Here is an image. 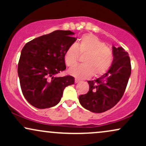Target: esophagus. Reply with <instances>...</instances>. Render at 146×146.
Here are the masks:
<instances>
[{
  "label": "esophagus",
  "mask_w": 146,
  "mask_h": 146,
  "mask_svg": "<svg viewBox=\"0 0 146 146\" xmlns=\"http://www.w3.org/2000/svg\"><path fill=\"white\" fill-rule=\"evenodd\" d=\"M79 82H80V80H78V79H75V84H78Z\"/></svg>",
  "instance_id": "esophagus-1"
}]
</instances>
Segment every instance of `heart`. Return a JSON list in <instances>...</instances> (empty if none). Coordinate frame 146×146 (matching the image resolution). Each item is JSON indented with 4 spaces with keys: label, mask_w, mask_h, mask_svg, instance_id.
<instances>
[{
    "label": "heart",
    "mask_w": 146,
    "mask_h": 146,
    "mask_svg": "<svg viewBox=\"0 0 146 146\" xmlns=\"http://www.w3.org/2000/svg\"><path fill=\"white\" fill-rule=\"evenodd\" d=\"M79 54L85 56L83 65L68 70V74L79 80L89 78L93 74L100 77L109 71L113 62V53L105 43L94 35L85 34L78 44H73L66 49L64 61L69 67L75 66Z\"/></svg>",
    "instance_id": "1"
}]
</instances>
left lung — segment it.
Returning a JSON list of instances; mask_svg holds the SVG:
<instances>
[{"instance_id": "8db88e82", "label": "left lung", "mask_w": 146, "mask_h": 146, "mask_svg": "<svg viewBox=\"0 0 146 146\" xmlns=\"http://www.w3.org/2000/svg\"><path fill=\"white\" fill-rule=\"evenodd\" d=\"M113 62L109 71L95 80L88 81L89 90L79 96L84 108L100 113L110 109L121 100L131 74L128 52L122 47L113 46Z\"/></svg>"}]
</instances>
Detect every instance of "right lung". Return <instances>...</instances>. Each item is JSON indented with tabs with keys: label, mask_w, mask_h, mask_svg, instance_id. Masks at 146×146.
<instances>
[{
	"label": "right lung",
	"mask_w": 146,
	"mask_h": 146,
	"mask_svg": "<svg viewBox=\"0 0 146 146\" xmlns=\"http://www.w3.org/2000/svg\"><path fill=\"white\" fill-rule=\"evenodd\" d=\"M71 31L57 30L29 41L21 51L18 74L23 94L40 109L59 103L65 87L74 84L71 75L58 77L66 69L64 54L76 40Z\"/></svg>",
	"instance_id": "1"
}]
</instances>
